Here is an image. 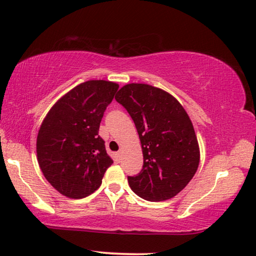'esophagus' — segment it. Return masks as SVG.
<instances>
[{
  "instance_id": "esophagus-1",
  "label": "esophagus",
  "mask_w": 256,
  "mask_h": 256,
  "mask_svg": "<svg viewBox=\"0 0 256 256\" xmlns=\"http://www.w3.org/2000/svg\"><path fill=\"white\" fill-rule=\"evenodd\" d=\"M120 154H122V152H120H120H117V156H118V157H120Z\"/></svg>"
}]
</instances>
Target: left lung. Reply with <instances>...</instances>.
Listing matches in <instances>:
<instances>
[{"instance_id":"8db88e82","label":"left lung","mask_w":256,"mask_h":256,"mask_svg":"<svg viewBox=\"0 0 256 256\" xmlns=\"http://www.w3.org/2000/svg\"><path fill=\"white\" fill-rule=\"evenodd\" d=\"M115 99L132 117L142 147V170L128 176L131 189L150 202L174 197L200 165V147L188 114L173 96L148 84L124 85Z\"/></svg>"}]
</instances>
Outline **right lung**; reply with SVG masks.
Returning <instances> with one entry per match:
<instances>
[{
  "label": "right lung",
  "mask_w": 256,
  "mask_h": 256,
  "mask_svg": "<svg viewBox=\"0 0 256 256\" xmlns=\"http://www.w3.org/2000/svg\"><path fill=\"white\" fill-rule=\"evenodd\" d=\"M117 90L118 84L102 80L77 85L56 101L40 125L38 165L64 196L80 200L93 194L112 164L99 128Z\"/></svg>",
  "instance_id": "add662e5"
}]
</instances>
